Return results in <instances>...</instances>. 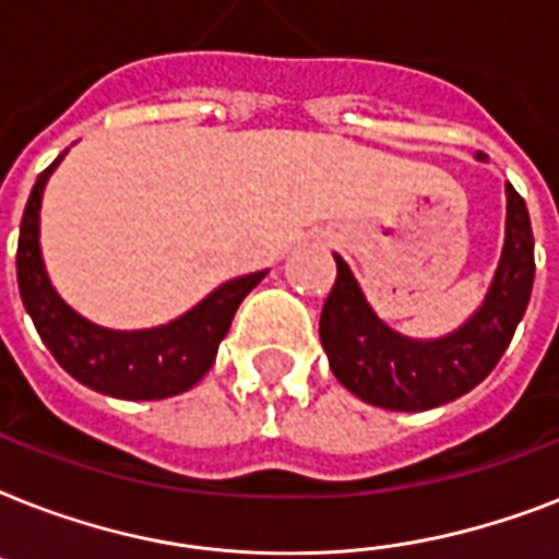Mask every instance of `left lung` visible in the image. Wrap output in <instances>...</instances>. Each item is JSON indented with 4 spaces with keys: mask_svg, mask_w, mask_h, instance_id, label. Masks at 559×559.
I'll use <instances>...</instances> for the list:
<instances>
[{
    "mask_svg": "<svg viewBox=\"0 0 559 559\" xmlns=\"http://www.w3.org/2000/svg\"><path fill=\"white\" fill-rule=\"evenodd\" d=\"M485 162V153H476ZM508 193L504 246L485 301L441 340L391 331L362 296L354 272L336 258V284L322 307L319 336L333 377L359 400L391 412H424L467 394L493 371L525 316L534 287V231L525 200Z\"/></svg>",
    "mask_w": 559,
    "mask_h": 559,
    "instance_id": "left-lung-1",
    "label": "left lung"
}]
</instances>
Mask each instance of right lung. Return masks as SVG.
I'll return each instance as SVG.
<instances>
[{
	"label": "right lung",
	"instance_id": "right-lung-1",
	"mask_svg": "<svg viewBox=\"0 0 559 559\" xmlns=\"http://www.w3.org/2000/svg\"><path fill=\"white\" fill-rule=\"evenodd\" d=\"M63 156L66 153H60L39 174L22 214L16 246L22 305L60 368L92 391L118 400H162L182 394L214 366L219 342L231 328L237 307L261 284L266 270L226 281L186 316L151 331H109L92 324L57 296L39 252L43 188Z\"/></svg>",
	"mask_w": 559,
	"mask_h": 559
}]
</instances>
